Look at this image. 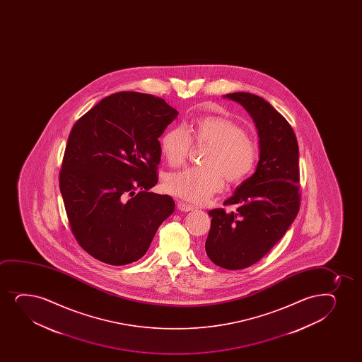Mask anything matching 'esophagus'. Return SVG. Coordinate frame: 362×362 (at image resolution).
<instances>
[{
  "mask_svg": "<svg viewBox=\"0 0 362 362\" xmlns=\"http://www.w3.org/2000/svg\"><path fill=\"white\" fill-rule=\"evenodd\" d=\"M177 208L183 212L191 211V210L194 209L193 208V205H189V204L187 203H182V202H179V203H177Z\"/></svg>",
  "mask_w": 362,
  "mask_h": 362,
  "instance_id": "obj_1",
  "label": "esophagus"
}]
</instances>
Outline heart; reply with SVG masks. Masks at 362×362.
<instances>
[{
  "label": "heart",
  "mask_w": 362,
  "mask_h": 362,
  "mask_svg": "<svg viewBox=\"0 0 362 362\" xmlns=\"http://www.w3.org/2000/svg\"><path fill=\"white\" fill-rule=\"evenodd\" d=\"M192 142L209 145L204 165L191 166L168 174L166 191L192 203H203L221 191L225 179L241 182L252 174L259 158V148L239 123L223 116L198 117L189 124L166 130L160 139V153L173 168L182 165Z\"/></svg>",
  "instance_id": "b5f03b06"
}]
</instances>
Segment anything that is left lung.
Masks as SVG:
<instances>
[{
    "mask_svg": "<svg viewBox=\"0 0 362 362\" xmlns=\"http://www.w3.org/2000/svg\"><path fill=\"white\" fill-rule=\"evenodd\" d=\"M252 117L259 136L255 174L238 186L223 205L214 209L205 251L216 266L244 269L258 262L295 221L300 206L299 152L290 123L272 105L251 93H230Z\"/></svg>",
    "mask_w": 362,
    "mask_h": 362,
    "instance_id": "8db88e82",
    "label": "left lung"
}]
</instances>
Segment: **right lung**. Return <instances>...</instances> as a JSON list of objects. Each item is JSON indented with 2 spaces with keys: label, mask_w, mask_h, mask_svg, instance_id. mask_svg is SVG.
Returning a JSON list of instances; mask_svg holds the SVG:
<instances>
[{
  "label": "right lung",
  "mask_w": 362,
  "mask_h": 362,
  "mask_svg": "<svg viewBox=\"0 0 362 362\" xmlns=\"http://www.w3.org/2000/svg\"><path fill=\"white\" fill-rule=\"evenodd\" d=\"M177 115L157 96L119 92L72 127L59 186L74 237L101 262L140 259L174 212L171 197L148 189L158 182V137Z\"/></svg>",
  "instance_id": "1"
}]
</instances>
